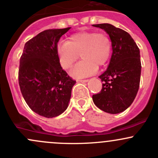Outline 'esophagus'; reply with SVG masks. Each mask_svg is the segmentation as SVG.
Masks as SVG:
<instances>
[{
	"instance_id": "34e87169",
	"label": "esophagus",
	"mask_w": 158,
	"mask_h": 158,
	"mask_svg": "<svg viewBox=\"0 0 158 158\" xmlns=\"http://www.w3.org/2000/svg\"><path fill=\"white\" fill-rule=\"evenodd\" d=\"M77 81H79V82H83V83H86L88 81V80L87 79H84V80H77Z\"/></svg>"
}]
</instances>
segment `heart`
I'll list each match as a JSON object with an SVG mask.
<instances>
[{"label":"heart","instance_id":"b5f03b06","mask_svg":"<svg viewBox=\"0 0 158 158\" xmlns=\"http://www.w3.org/2000/svg\"><path fill=\"white\" fill-rule=\"evenodd\" d=\"M112 41L104 32H81L71 35L68 42L57 45V55L60 65L69 69L78 59L82 60L74 67L71 74L76 77H85L97 71V66L105 65L112 55Z\"/></svg>","mask_w":158,"mask_h":158}]
</instances>
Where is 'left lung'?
I'll list each match as a JSON object with an SVG mask.
<instances>
[{"mask_svg":"<svg viewBox=\"0 0 158 158\" xmlns=\"http://www.w3.org/2000/svg\"><path fill=\"white\" fill-rule=\"evenodd\" d=\"M109 34L113 54L105 72L99 76L102 90L93 95L94 104L106 113L125 111L134 101L139 88L141 64L139 47L131 35L109 23L94 24Z\"/></svg>","mask_w":158,"mask_h":158,"instance_id":"left-lung-1","label":"left lung"}]
</instances>
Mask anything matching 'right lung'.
<instances>
[{"label": "right lung", "instance_id": "1", "mask_svg": "<svg viewBox=\"0 0 158 158\" xmlns=\"http://www.w3.org/2000/svg\"><path fill=\"white\" fill-rule=\"evenodd\" d=\"M70 29L41 32L26 43L19 59L21 94L32 111L46 118L65 111L76 83L62 69L57 55L58 41Z\"/></svg>", "mask_w": 158, "mask_h": 158}]
</instances>
